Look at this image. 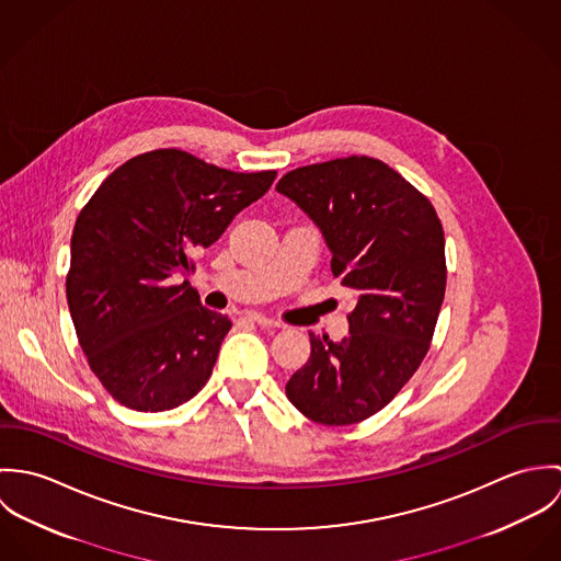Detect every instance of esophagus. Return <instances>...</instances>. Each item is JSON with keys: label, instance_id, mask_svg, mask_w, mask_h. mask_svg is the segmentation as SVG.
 Listing matches in <instances>:
<instances>
[{"label": "esophagus", "instance_id": "1", "mask_svg": "<svg viewBox=\"0 0 561 561\" xmlns=\"http://www.w3.org/2000/svg\"><path fill=\"white\" fill-rule=\"evenodd\" d=\"M248 320L254 321V323H259V325H263V328H280V323H278V321L270 320V318L259 316V313H250V316H248Z\"/></svg>", "mask_w": 561, "mask_h": 561}]
</instances>
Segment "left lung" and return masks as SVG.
<instances>
[{
	"instance_id": "left-lung-1",
	"label": "left lung",
	"mask_w": 561,
	"mask_h": 561,
	"mask_svg": "<svg viewBox=\"0 0 561 561\" xmlns=\"http://www.w3.org/2000/svg\"><path fill=\"white\" fill-rule=\"evenodd\" d=\"M276 192L320 229L330 270L354 291L350 334L311 336L289 401L323 425L358 423L400 393L430 350L445 298V236L432 203L374 158L287 172Z\"/></svg>"
}]
</instances>
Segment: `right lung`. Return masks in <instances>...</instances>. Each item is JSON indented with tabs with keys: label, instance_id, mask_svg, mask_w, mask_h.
Listing matches in <instances>:
<instances>
[{
	"label": "right lung",
	"instance_id": "obj_1",
	"mask_svg": "<svg viewBox=\"0 0 561 561\" xmlns=\"http://www.w3.org/2000/svg\"><path fill=\"white\" fill-rule=\"evenodd\" d=\"M274 179V170L231 172L161 149L116 168L81 209L67 300L90 369L118 403L161 412L205 387L231 320L170 278L190 272V254L218 240Z\"/></svg>",
	"mask_w": 561,
	"mask_h": 561
}]
</instances>
